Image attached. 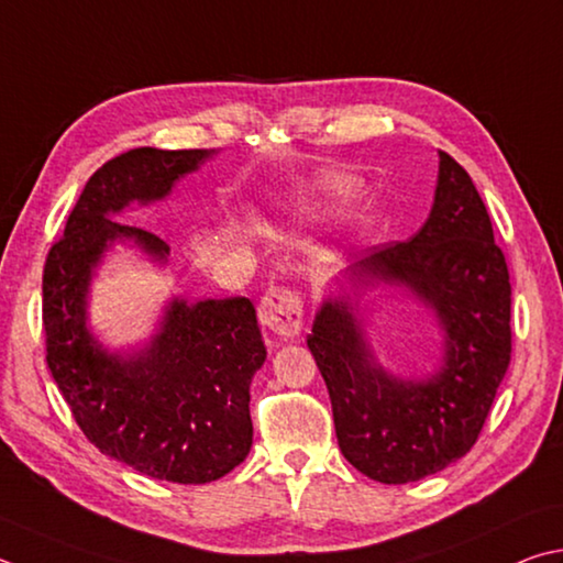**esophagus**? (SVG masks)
<instances>
[{"label":"esophagus","mask_w":563,"mask_h":563,"mask_svg":"<svg viewBox=\"0 0 563 563\" xmlns=\"http://www.w3.org/2000/svg\"><path fill=\"white\" fill-rule=\"evenodd\" d=\"M258 320L278 336L300 334L302 327V295L290 288H273L261 298Z\"/></svg>","instance_id":"1"}]
</instances>
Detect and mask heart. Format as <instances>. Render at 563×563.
I'll return each mask as SVG.
<instances>
[{
    "label": "heart",
    "instance_id": "b5f03b06",
    "mask_svg": "<svg viewBox=\"0 0 563 563\" xmlns=\"http://www.w3.org/2000/svg\"><path fill=\"white\" fill-rule=\"evenodd\" d=\"M330 189H332V191H336V194H344L346 189H350V184L342 181V179H336V181H332V184H330Z\"/></svg>",
    "mask_w": 563,
    "mask_h": 563
}]
</instances>
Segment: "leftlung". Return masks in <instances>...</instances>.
Listing matches in <instances>:
<instances>
[{
	"mask_svg": "<svg viewBox=\"0 0 563 563\" xmlns=\"http://www.w3.org/2000/svg\"><path fill=\"white\" fill-rule=\"evenodd\" d=\"M350 273L406 285L445 330L443 366L423 382L394 379L374 364L344 300H327L308 334L344 457L376 483H416L477 443L512 356L505 253L473 179L448 152H441L435 201L421 231L369 249Z\"/></svg>",
	"mask_w": 563,
	"mask_h": 563,
	"instance_id": "1",
	"label": "left lung"
}]
</instances>
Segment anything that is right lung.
Returning <instances> with one entry per match:
<instances>
[{
    "label": "right lung",
    "mask_w": 563,
    "mask_h": 563,
    "mask_svg": "<svg viewBox=\"0 0 563 563\" xmlns=\"http://www.w3.org/2000/svg\"><path fill=\"white\" fill-rule=\"evenodd\" d=\"M211 152L137 147L108 159L44 263L46 364L78 428L103 455L181 485L219 479L251 451L249 386L265 362L253 302L175 300L147 350L122 360L88 334L86 292L93 265L115 239L165 258L169 246L157 233L108 213L167 197Z\"/></svg>",
    "instance_id": "right-lung-1"
}]
</instances>
